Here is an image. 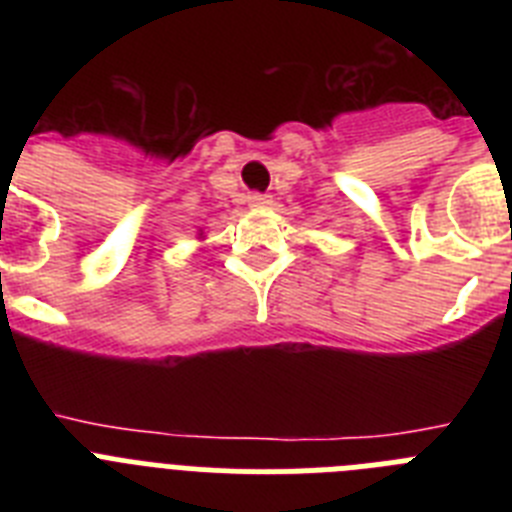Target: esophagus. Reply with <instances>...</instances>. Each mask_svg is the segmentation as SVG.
I'll return each mask as SVG.
<instances>
[{
	"label": "esophagus",
	"mask_w": 512,
	"mask_h": 512,
	"mask_svg": "<svg viewBox=\"0 0 512 512\" xmlns=\"http://www.w3.org/2000/svg\"><path fill=\"white\" fill-rule=\"evenodd\" d=\"M269 202H271L269 194H259V192L248 194V205H251V207H266Z\"/></svg>",
	"instance_id": "esophagus-1"
}]
</instances>
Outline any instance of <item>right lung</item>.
<instances>
[{
  "mask_svg": "<svg viewBox=\"0 0 512 512\" xmlns=\"http://www.w3.org/2000/svg\"><path fill=\"white\" fill-rule=\"evenodd\" d=\"M200 241H205V235H202V230H200Z\"/></svg>",
  "mask_w": 512,
  "mask_h": 512,
  "instance_id": "1",
  "label": "right lung"
}]
</instances>
